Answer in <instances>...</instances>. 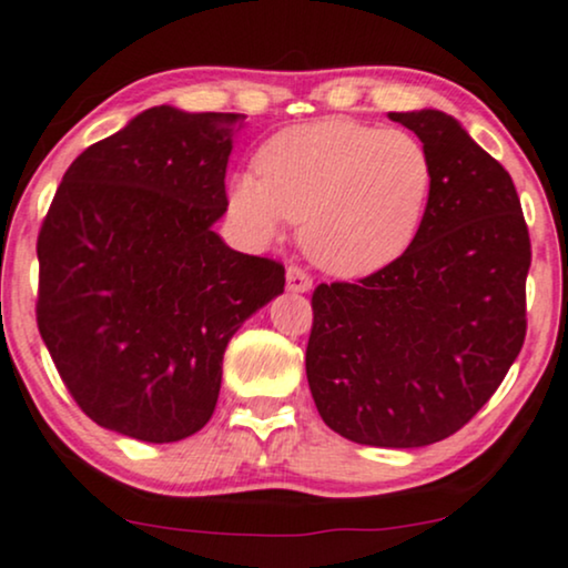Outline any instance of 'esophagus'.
I'll list each match as a JSON object with an SVG mask.
<instances>
[{
	"instance_id": "1",
	"label": "esophagus",
	"mask_w": 568,
	"mask_h": 568,
	"mask_svg": "<svg viewBox=\"0 0 568 568\" xmlns=\"http://www.w3.org/2000/svg\"><path fill=\"white\" fill-rule=\"evenodd\" d=\"M285 277H288V291H293V293L312 291V277H308L306 270L296 267V264H291L288 272H285Z\"/></svg>"
}]
</instances>
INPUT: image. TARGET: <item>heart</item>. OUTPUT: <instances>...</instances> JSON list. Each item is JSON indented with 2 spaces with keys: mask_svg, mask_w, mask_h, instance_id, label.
<instances>
[{
  "mask_svg": "<svg viewBox=\"0 0 568 568\" xmlns=\"http://www.w3.org/2000/svg\"><path fill=\"white\" fill-rule=\"evenodd\" d=\"M260 175L233 178L227 206L251 239L270 241L285 220L322 270L369 275L398 260L419 233L435 189L427 146L406 131L327 118L264 143Z\"/></svg>",
  "mask_w": 568,
  "mask_h": 568,
  "instance_id": "1",
  "label": "heart"
}]
</instances>
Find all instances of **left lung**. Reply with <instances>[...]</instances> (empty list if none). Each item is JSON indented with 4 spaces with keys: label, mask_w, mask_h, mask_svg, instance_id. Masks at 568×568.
<instances>
[{
    "label": "left lung",
    "mask_w": 568,
    "mask_h": 568,
    "mask_svg": "<svg viewBox=\"0 0 568 568\" xmlns=\"http://www.w3.org/2000/svg\"><path fill=\"white\" fill-rule=\"evenodd\" d=\"M390 120L433 156V199L398 260L314 288L306 377L337 435L419 448L458 433L519 356L532 246L511 175L450 114Z\"/></svg>",
    "instance_id": "obj_1"
}]
</instances>
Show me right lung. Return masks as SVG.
I'll return each instance as SVG.
<instances>
[{
    "instance_id": "obj_1",
    "label": "right lung",
    "mask_w": 568,
    "mask_h": 568,
    "mask_svg": "<svg viewBox=\"0 0 568 568\" xmlns=\"http://www.w3.org/2000/svg\"><path fill=\"white\" fill-rule=\"evenodd\" d=\"M243 120L152 106L62 175L36 241V322L99 427L143 443L199 433L227 341L283 293V264L212 231Z\"/></svg>"
}]
</instances>
